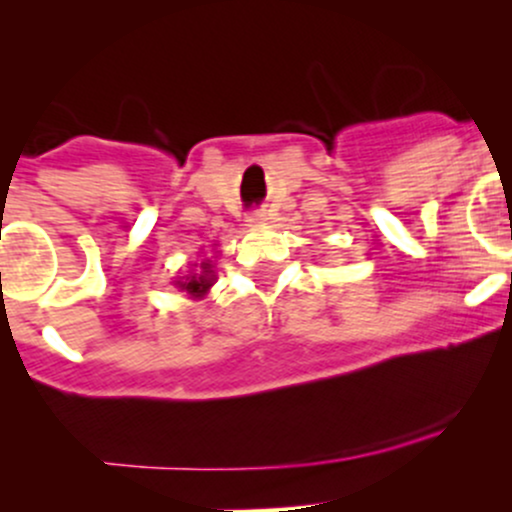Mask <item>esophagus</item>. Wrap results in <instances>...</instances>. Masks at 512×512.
<instances>
[{
    "label": "esophagus",
    "instance_id": "34e87169",
    "mask_svg": "<svg viewBox=\"0 0 512 512\" xmlns=\"http://www.w3.org/2000/svg\"><path fill=\"white\" fill-rule=\"evenodd\" d=\"M246 220L254 222V225H261V222H266V220H268V217H266V210H251V212H249V217H246Z\"/></svg>",
    "mask_w": 512,
    "mask_h": 512
}]
</instances>
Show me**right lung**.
Segmentation results:
<instances>
[{"label": "right lung", "instance_id": "1", "mask_svg": "<svg viewBox=\"0 0 512 512\" xmlns=\"http://www.w3.org/2000/svg\"><path fill=\"white\" fill-rule=\"evenodd\" d=\"M200 268H203V275H191V278H186L188 283H179L183 290H188L191 295H203V292L212 285V278H208V275H210L208 263H203Z\"/></svg>", "mask_w": 512, "mask_h": 512}]
</instances>
